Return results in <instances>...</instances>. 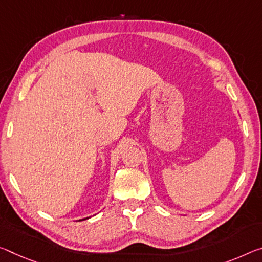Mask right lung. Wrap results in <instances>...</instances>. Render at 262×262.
Returning a JSON list of instances; mask_svg holds the SVG:
<instances>
[{
  "label": "right lung",
  "instance_id": "obj_1",
  "mask_svg": "<svg viewBox=\"0 0 262 262\" xmlns=\"http://www.w3.org/2000/svg\"><path fill=\"white\" fill-rule=\"evenodd\" d=\"M85 219H87V218H85ZM85 219H84V221H85Z\"/></svg>",
  "mask_w": 262,
  "mask_h": 262
}]
</instances>
